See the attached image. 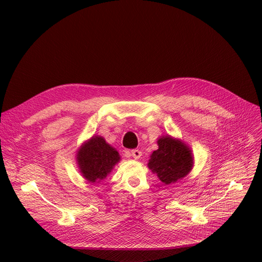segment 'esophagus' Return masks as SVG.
Segmentation results:
<instances>
[{"instance_id": "1", "label": "esophagus", "mask_w": 262, "mask_h": 262, "mask_svg": "<svg viewBox=\"0 0 262 262\" xmlns=\"http://www.w3.org/2000/svg\"><path fill=\"white\" fill-rule=\"evenodd\" d=\"M131 155L133 156L134 160H139V158L142 156V153H141V150H139V149H132Z\"/></svg>"}]
</instances>
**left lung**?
I'll list each match as a JSON object with an SVG mask.
<instances>
[{"label": "left lung", "instance_id": "left-lung-1", "mask_svg": "<svg viewBox=\"0 0 262 262\" xmlns=\"http://www.w3.org/2000/svg\"><path fill=\"white\" fill-rule=\"evenodd\" d=\"M158 148L150 154L147 167L164 185H171L185 178L193 167L192 150L185 142L170 136L157 140Z\"/></svg>", "mask_w": 262, "mask_h": 262}]
</instances>
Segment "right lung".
Wrapping results in <instances>:
<instances>
[{"instance_id":"right-lung-1","label":"right lung","mask_w":262,"mask_h":262,"mask_svg":"<svg viewBox=\"0 0 262 262\" xmlns=\"http://www.w3.org/2000/svg\"><path fill=\"white\" fill-rule=\"evenodd\" d=\"M120 160L118 150L100 136H93L85 141L76 153L81 175L92 184L104 180Z\"/></svg>"}]
</instances>
